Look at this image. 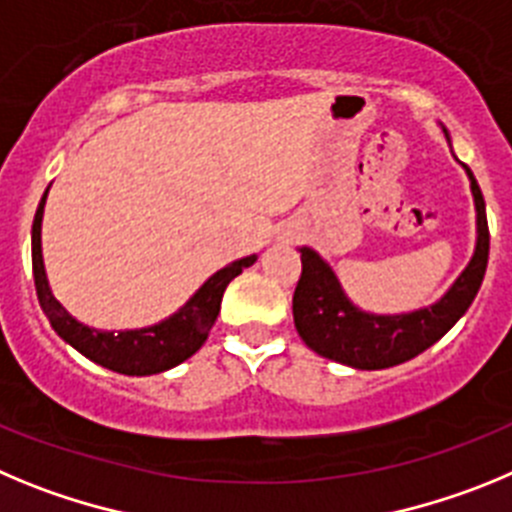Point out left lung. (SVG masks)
Masks as SVG:
<instances>
[{
    "instance_id": "left-lung-1",
    "label": "left lung",
    "mask_w": 512,
    "mask_h": 512,
    "mask_svg": "<svg viewBox=\"0 0 512 512\" xmlns=\"http://www.w3.org/2000/svg\"><path fill=\"white\" fill-rule=\"evenodd\" d=\"M467 173L477 206V250L457 283L431 308L400 316L359 311L347 301L331 267L316 252L303 247L301 278L293 293V321L313 352L357 370H382L421 354L462 319L480 290L490 257L485 199L472 170Z\"/></svg>"
}]
</instances>
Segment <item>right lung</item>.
<instances>
[{
	"label": "right lung",
	"mask_w": 512,
	"mask_h": 512,
	"mask_svg": "<svg viewBox=\"0 0 512 512\" xmlns=\"http://www.w3.org/2000/svg\"><path fill=\"white\" fill-rule=\"evenodd\" d=\"M48 196V191H45ZM45 196L35 211L32 222V275H35V290L43 313L48 316L50 326L58 331L61 339H66L73 349L89 357L96 365L107 370L122 372V375H155V372L170 370L181 365L183 359L199 352L201 344L206 342L211 326H214L219 308H222V296L227 285L237 278L245 267L257 260L255 255L242 257L232 265L222 267L219 273L211 275L196 296L186 303L178 313H173L168 321L150 329L137 331H96L89 326L78 324L73 316H68L66 308L55 301L48 288L43 267V250H40V224H43V206Z\"/></svg>",
	"instance_id": "1"
}]
</instances>
